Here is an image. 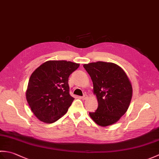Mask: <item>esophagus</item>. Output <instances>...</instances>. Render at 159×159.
<instances>
[{
  "label": "esophagus",
  "instance_id": "obj_1",
  "mask_svg": "<svg viewBox=\"0 0 159 159\" xmlns=\"http://www.w3.org/2000/svg\"><path fill=\"white\" fill-rule=\"evenodd\" d=\"M87 98H88V97H87V95H84L83 96H82V97H81V99H82V100H87Z\"/></svg>",
  "mask_w": 159,
  "mask_h": 159
}]
</instances>
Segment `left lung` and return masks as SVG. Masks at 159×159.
I'll return each mask as SVG.
<instances>
[{"instance_id":"left-lung-1","label":"left lung","mask_w":159,"mask_h":159,"mask_svg":"<svg viewBox=\"0 0 159 159\" xmlns=\"http://www.w3.org/2000/svg\"><path fill=\"white\" fill-rule=\"evenodd\" d=\"M92 79L93 93L98 103L89 116L98 126L116 123L126 112L133 96V87L124 70L117 64L98 61L84 64Z\"/></svg>"}]
</instances>
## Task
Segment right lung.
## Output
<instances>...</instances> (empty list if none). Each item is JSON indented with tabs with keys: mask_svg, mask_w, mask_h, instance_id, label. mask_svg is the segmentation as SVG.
<instances>
[{
	"mask_svg": "<svg viewBox=\"0 0 159 159\" xmlns=\"http://www.w3.org/2000/svg\"><path fill=\"white\" fill-rule=\"evenodd\" d=\"M79 63L48 61L30 76L26 98L39 120L51 124L65 115L74 98L69 93L68 78Z\"/></svg>",
	"mask_w": 159,
	"mask_h": 159,
	"instance_id": "right-lung-1",
	"label": "right lung"
}]
</instances>
